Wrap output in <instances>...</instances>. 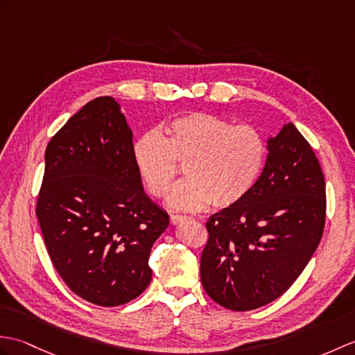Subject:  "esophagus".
<instances>
[{
  "mask_svg": "<svg viewBox=\"0 0 355 355\" xmlns=\"http://www.w3.org/2000/svg\"><path fill=\"white\" fill-rule=\"evenodd\" d=\"M186 219H187L186 215H172L171 216V224L172 225H178V224H181V222L186 220Z\"/></svg>",
  "mask_w": 355,
  "mask_h": 355,
  "instance_id": "obj_1",
  "label": "esophagus"
}]
</instances>
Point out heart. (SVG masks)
<instances>
[{"mask_svg": "<svg viewBox=\"0 0 355 355\" xmlns=\"http://www.w3.org/2000/svg\"><path fill=\"white\" fill-rule=\"evenodd\" d=\"M266 159V142L248 123L233 125L196 112L171 121L163 133L150 131L133 146V162L146 192L164 198L184 166L187 178L171 192V209H230L251 193Z\"/></svg>", "mask_w": 355, "mask_h": 355, "instance_id": "obj_1", "label": "heart"}]
</instances>
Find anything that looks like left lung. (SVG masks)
Here are the masks:
<instances>
[{"mask_svg":"<svg viewBox=\"0 0 355 355\" xmlns=\"http://www.w3.org/2000/svg\"><path fill=\"white\" fill-rule=\"evenodd\" d=\"M251 193L205 222L201 283L219 306L248 311L279 298L300 277L324 233L325 180L293 123L268 140Z\"/></svg>","mask_w":355,"mask_h":355,"instance_id":"obj_1","label":"left lung"}]
</instances>
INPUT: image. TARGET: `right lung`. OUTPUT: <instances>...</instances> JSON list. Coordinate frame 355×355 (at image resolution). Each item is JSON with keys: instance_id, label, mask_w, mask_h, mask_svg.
<instances>
[{"instance_id": "add662e5", "label": "right lung", "mask_w": 355, "mask_h": 355, "mask_svg": "<svg viewBox=\"0 0 355 355\" xmlns=\"http://www.w3.org/2000/svg\"><path fill=\"white\" fill-rule=\"evenodd\" d=\"M36 215L49 259L80 298L116 307L150 284L148 259L169 216L144 192L133 133L112 96L87 103L49 140Z\"/></svg>"}]
</instances>
